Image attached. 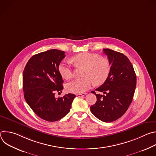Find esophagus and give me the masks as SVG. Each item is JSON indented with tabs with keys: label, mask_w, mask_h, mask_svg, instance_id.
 <instances>
[{
	"label": "esophagus",
	"mask_w": 156,
	"mask_h": 156,
	"mask_svg": "<svg viewBox=\"0 0 156 156\" xmlns=\"http://www.w3.org/2000/svg\"><path fill=\"white\" fill-rule=\"evenodd\" d=\"M86 95V93H81V94H76V96H78V97H83V96H84Z\"/></svg>",
	"instance_id": "obj_1"
}]
</instances>
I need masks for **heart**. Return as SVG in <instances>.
<instances>
[{
  "instance_id": "heart-1",
  "label": "heart",
  "mask_w": 156,
  "mask_h": 156,
  "mask_svg": "<svg viewBox=\"0 0 156 156\" xmlns=\"http://www.w3.org/2000/svg\"><path fill=\"white\" fill-rule=\"evenodd\" d=\"M71 62L76 66L84 67L83 78L75 79L66 85L69 92L75 94L84 93L96 83L103 84L108 78L110 72V65L108 60L99 57L95 54L83 52L71 58ZM58 71L64 79L69 80L73 76L71 66L65 62H61L58 66Z\"/></svg>"
}]
</instances>
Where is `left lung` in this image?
<instances>
[{
    "label": "left lung",
    "mask_w": 156,
    "mask_h": 156,
    "mask_svg": "<svg viewBox=\"0 0 156 156\" xmlns=\"http://www.w3.org/2000/svg\"><path fill=\"white\" fill-rule=\"evenodd\" d=\"M107 55L110 72L107 80L96 91L97 101L91 106V112L100 120L112 122L120 118L131 104L136 85V76L133 66L124 54L111 50L103 49Z\"/></svg>",
    "instance_id": "8db88e82"
}]
</instances>
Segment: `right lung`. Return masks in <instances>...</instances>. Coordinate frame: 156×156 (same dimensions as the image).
I'll return each instance as SVG.
<instances>
[{
	"label": "right lung",
	"mask_w": 156,
	"mask_h": 156,
	"mask_svg": "<svg viewBox=\"0 0 156 156\" xmlns=\"http://www.w3.org/2000/svg\"><path fill=\"white\" fill-rule=\"evenodd\" d=\"M65 57V52L57 49L37 54L28 60L23 73L27 104L38 117L48 122L57 121L67 114L76 97L69 93L55 98V93L63 88L58 66Z\"/></svg>",
	"instance_id": "obj_1"
}]
</instances>
